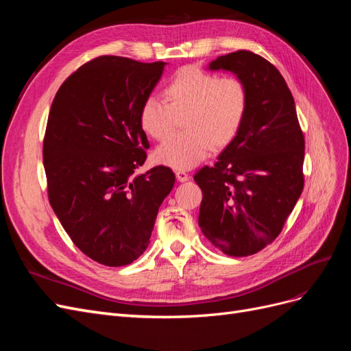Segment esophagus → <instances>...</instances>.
Wrapping results in <instances>:
<instances>
[{"label":"esophagus","instance_id":"esophagus-1","mask_svg":"<svg viewBox=\"0 0 351 351\" xmlns=\"http://www.w3.org/2000/svg\"><path fill=\"white\" fill-rule=\"evenodd\" d=\"M176 177H177V180H178V182H182V183L187 182V180L190 178L189 173L183 171V169H177V171H176Z\"/></svg>","mask_w":351,"mask_h":351}]
</instances>
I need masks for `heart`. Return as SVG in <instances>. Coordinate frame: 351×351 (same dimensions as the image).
<instances>
[{"mask_svg":"<svg viewBox=\"0 0 351 351\" xmlns=\"http://www.w3.org/2000/svg\"><path fill=\"white\" fill-rule=\"evenodd\" d=\"M167 102L147 97L139 110L142 130L162 141L182 119V133L159 145L154 159L174 169H187L204 161L210 145H227L239 132L247 111V89L237 77L186 67L176 73L164 89Z\"/></svg>","mask_w":351,"mask_h":351,"instance_id":"heart-1","label":"heart"}]
</instances>
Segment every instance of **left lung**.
<instances>
[{
    "mask_svg": "<svg viewBox=\"0 0 351 351\" xmlns=\"http://www.w3.org/2000/svg\"><path fill=\"white\" fill-rule=\"evenodd\" d=\"M247 89V111L217 162L195 176L199 227L228 256H249L277 239L303 190L304 137L281 73L250 51L210 61Z\"/></svg>",
    "mask_w": 351,
    "mask_h": 351,
    "instance_id": "8db88e82",
    "label": "left lung"
}]
</instances>
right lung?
I'll return each mask as SVG.
<instances>
[{
	"instance_id": "obj_1",
	"label": "right lung",
	"mask_w": 351,
	"mask_h": 351,
	"mask_svg": "<svg viewBox=\"0 0 351 351\" xmlns=\"http://www.w3.org/2000/svg\"><path fill=\"white\" fill-rule=\"evenodd\" d=\"M167 62L95 58L61 84L48 115L44 167L49 204L76 246L107 267L146 250L176 176L154 167L133 176L149 149L142 102Z\"/></svg>"
}]
</instances>
